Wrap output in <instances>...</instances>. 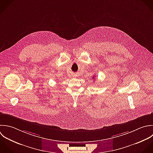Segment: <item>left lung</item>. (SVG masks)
<instances>
[{"mask_svg":"<svg viewBox=\"0 0 153 153\" xmlns=\"http://www.w3.org/2000/svg\"><path fill=\"white\" fill-rule=\"evenodd\" d=\"M94 78H95V77H94Z\"/></svg>","mask_w":153,"mask_h":153,"instance_id":"left-lung-1","label":"left lung"}]
</instances>
